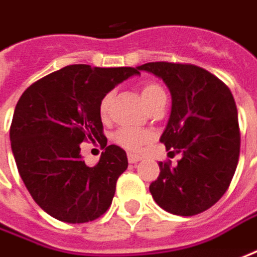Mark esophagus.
<instances>
[{
  "label": "esophagus",
  "mask_w": 257,
  "mask_h": 257,
  "mask_svg": "<svg viewBox=\"0 0 257 257\" xmlns=\"http://www.w3.org/2000/svg\"><path fill=\"white\" fill-rule=\"evenodd\" d=\"M141 157L140 154H132V152H129L128 154V161L131 162V164H135V162L141 161Z\"/></svg>",
  "instance_id": "obj_1"
}]
</instances>
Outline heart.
Returning a JSON list of instances; mask_svg holds the SVG:
<instances>
[{"label": "heart", "instance_id": "1", "mask_svg": "<svg viewBox=\"0 0 257 257\" xmlns=\"http://www.w3.org/2000/svg\"><path fill=\"white\" fill-rule=\"evenodd\" d=\"M141 97L144 100V103L150 107H152L155 103L167 100V95L164 92L161 86L158 83H145L141 87ZM112 105V95L107 93L102 97L100 103H99V112L102 119H106L109 116V110ZM152 135L145 129H137V128H120L117 129L113 135V140L117 145L126 148V150H138L142 145H145L147 142H150Z\"/></svg>", "mask_w": 257, "mask_h": 257}]
</instances>
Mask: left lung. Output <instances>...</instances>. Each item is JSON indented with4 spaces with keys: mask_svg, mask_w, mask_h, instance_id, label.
<instances>
[{
    "mask_svg": "<svg viewBox=\"0 0 257 257\" xmlns=\"http://www.w3.org/2000/svg\"><path fill=\"white\" fill-rule=\"evenodd\" d=\"M164 80L173 106L161 142L181 155L178 164L160 162L151 183L155 203L177 216H194L227 191L240 154L237 107L230 89L194 64L155 62L138 66Z\"/></svg>",
    "mask_w": 257,
    "mask_h": 257,
    "instance_id": "left-lung-1",
    "label": "left lung"
}]
</instances>
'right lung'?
I'll use <instances>...</instances> for the list:
<instances>
[{"label": "right lung", "mask_w": 257, "mask_h": 257, "mask_svg": "<svg viewBox=\"0 0 257 257\" xmlns=\"http://www.w3.org/2000/svg\"><path fill=\"white\" fill-rule=\"evenodd\" d=\"M137 67L72 64L33 83L21 95L10 128L11 150L28 193L47 214L66 223L100 217L112 204L126 152L106 145L99 112L102 97ZM97 140L105 151L87 167L80 144Z\"/></svg>", "instance_id": "1"}]
</instances>
